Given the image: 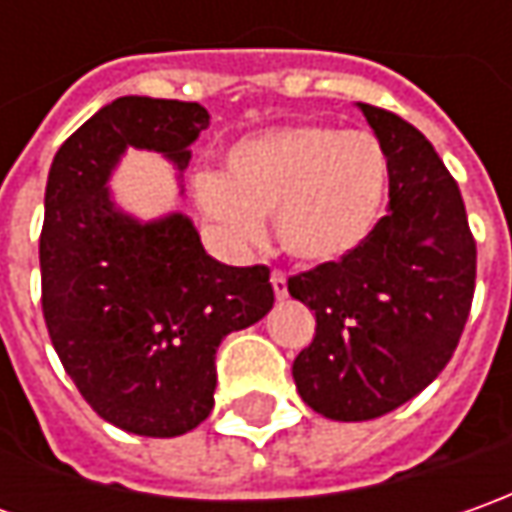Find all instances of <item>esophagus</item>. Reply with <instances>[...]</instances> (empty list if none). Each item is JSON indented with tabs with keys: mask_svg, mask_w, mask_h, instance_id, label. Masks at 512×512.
I'll return each instance as SVG.
<instances>
[{
	"mask_svg": "<svg viewBox=\"0 0 512 512\" xmlns=\"http://www.w3.org/2000/svg\"><path fill=\"white\" fill-rule=\"evenodd\" d=\"M270 282H273V293H276V299H285L287 296V273L285 270H273Z\"/></svg>",
	"mask_w": 512,
	"mask_h": 512,
	"instance_id": "1",
	"label": "esophagus"
}]
</instances>
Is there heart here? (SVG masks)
<instances>
[{"mask_svg":"<svg viewBox=\"0 0 512 512\" xmlns=\"http://www.w3.org/2000/svg\"><path fill=\"white\" fill-rule=\"evenodd\" d=\"M387 190V153L367 130L293 125L247 136L225 153V176L202 170L193 196L230 245L262 239L265 216L293 259L333 262L373 230Z\"/></svg>","mask_w":512,"mask_h":512,"instance_id":"1","label":"heart"}]
</instances>
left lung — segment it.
I'll list each match as a JSON object with an SVG mask.
<instances>
[{"label": "left lung", "mask_w": 512, "mask_h": 512, "mask_svg": "<svg viewBox=\"0 0 512 512\" xmlns=\"http://www.w3.org/2000/svg\"><path fill=\"white\" fill-rule=\"evenodd\" d=\"M387 153L390 205L362 245L287 279L316 313L293 362L307 407L367 422L422 393L450 362L476 290V239L462 190L402 116L359 105Z\"/></svg>", "instance_id": "1"}]
</instances>
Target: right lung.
I'll return each mask as SVG.
<instances>
[{
    "label": "right lung",
    "mask_w": 512,
    "mask_h": 512,
    "mask_svg": "<svg viewBox=\"0 0 512 512\" xmlns=\"http://www.w3.org/2000/svg\"><path fill=\"white\" fill-rule=\"evenodd\" d=\"M210 116L196 102L122 96L56 150L39 236L42 313L82 399L136 436L170 439L213 410L216 350L273 307L270 267L210 259L193 222L139 225L110 202L125 148L187 168Z\"/></svg>",
    "instance_id": "right-lung-1"
}]
</instances>
